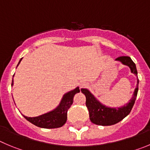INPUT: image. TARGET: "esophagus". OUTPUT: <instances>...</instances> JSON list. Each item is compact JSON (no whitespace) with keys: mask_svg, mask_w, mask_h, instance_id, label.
<instances>
[{"mask_svg":"<svg viewBox=\"0 0 150 150\" xmlns=\"http://www.w3.org/2000/svg\"><path fill=\"white\" fill-rule=\"evenodd\" d=\"M86 86V83H81V87H83V86Z\"/></svg>","mask_w":150,"mask_h":150,"instance_id":"34e87169","label":"esophagus"}]
</instances>
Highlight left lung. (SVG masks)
<instances>
[{
    "label": "left lung",
    "mask_w": 150,
    "mask_h": 150,
    "mask_svg": "<svg viewBox=\"0 0 150 150\" xmlns=\"http://www.w3.org/2000/svg\"><path fill=\"white\" fill-rule=\"evenodd\" d=\"M124 65L128 66L131 72L138 75L136 66L132 60L128 56H121L115 59ZM137 86L135 89L132 98L129 103L119 108H112L106 107L96 99L87 89H81V92L86 96V106L89 110V118L91 122L96 125L111 126L115 124L127 117L132 110L136 99L138 91V79L137 80Z\"/></svg>",
    "instance_id": "8db88e82"
}]
</instances>
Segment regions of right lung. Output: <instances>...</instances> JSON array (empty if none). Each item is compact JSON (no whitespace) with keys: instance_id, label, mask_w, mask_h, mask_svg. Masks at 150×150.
<instances>
[{"instance_id":"obj_1","label":"right lung","mask_w":150,"mask_h":150,"mask_svg":"<svg viewBox=\"0 0 150 150\" xmlns=\"http://www.w3.org/2000/svg\"><path fill=\"white\" fill-rule=\"evenodd\" d=\"M21 60L22 58H21L18 66L19 65ZM12 85H13V79H12ZM78 92H80L79 87H76L73 90L67 92L64 95L58 107L49 112L33 117H26L23 115V117L28 121L40 128L54 129L61 127L67 122V111L73 103L74 96Z\"/></svg>"}]
</instances>
